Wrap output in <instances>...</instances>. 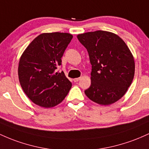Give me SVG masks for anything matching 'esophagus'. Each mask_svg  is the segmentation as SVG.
<instances>
[{
    "label": "esophagus",
    "instance_id": "esophagus-1",
    "mask_svg": "<svg viewBox=\"0 0 149 149\" xmlns=\"http://www.w3.org/2000/svg\"><path fill=\"white\" fill-rule=\"evenodd\" d=\"M79 79H80V78L79 77V78H74V79H73V80H74V82H77V81H79Z\"/></svg>",
    "mask_w": 149,
    "mask_h": 149
}]
</instances>
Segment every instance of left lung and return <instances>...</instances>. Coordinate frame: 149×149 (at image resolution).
<instances>
[{
	"label": "left lung",
	"mask_w": 149,
	"mask_h": 149,
	"mask_svg": "<svg viewBox=\"0 0 149 149\" xmlns=\"http://www.w3.org/2000/svg\"><path fill=\"white\" fill-rule=\"evenodd\" d=\"M79 42L87 50L92 65L91 86L84 93L90 100L103 106L122 98L134 76V57L120 36L106 31L78 34Z\"/></svg>",
	"instance_id": "1"
}]
</instances>
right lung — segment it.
I'll return each mask as SVG.
<instances>
[{"instance_id": "1", "label": "right lung", "mask_w": 149, "mask_h": 149, "mask_svg": "<svg viewBox=\"0 0 149 149\" xmlns=\"http://www.w3.org/2000/svg\"><path fill=\"white\" fill-rule=\"evenodd\" d=\"M72 35L43 33L30 43L20 57L18 77L25 94L43 108L59 104L68 95L72 83L63 71H56Z\"/></svg>"}]
</instances>
